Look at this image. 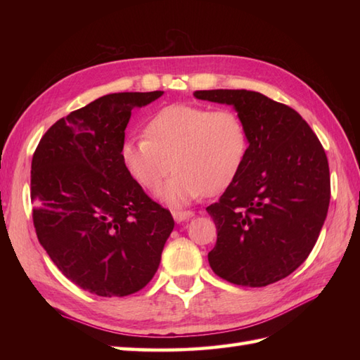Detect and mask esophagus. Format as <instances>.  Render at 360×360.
<instances>
[{
    "label": "esophagus",
    "mask_w": 360,
    "mask_h": 360,
    "mask_svg": "<svg viewBox=\"0 0 360 360\" xmlns=\"http://www.w3.org/2000/svg\"><path fill=\"white\" fill-rule=\"evenodd\" d=\"M172 215H173L176 223H181V221H186L190 217H193V212H190V210H173Z\"/></svg>",
    "instance_id": "esophagus-1"
}]
</instances>
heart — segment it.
<instances>
[{"label":"heart","instance_id":"b5f03b06","mask_svg":"<svg viewBox=\"0 0 360 360\" xmlns=\"http://www.w3.org/2000/svg\"><path fill=\"white\" fill-rule=\"evenodd\" d=\"M248 153L249 131L238 112L187 103L159 110L145 125V137L120 145L122 164L143 188L156 190L174 168L159 190L172 205L219 193L238 176Z\"/></svg>","mask_w":360,"mask_h":360}]
</instances>
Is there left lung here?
<instances>
[{
  "mask_svg": "<svg viewBox=\"0 0 360 360\" xmlns=\"http://www.w3.org/2000/svg\"><path fill=\"white\" fill-rule=\"evenodd\" d=\"M232 105L249 131L238 176L207 213L217 226L209 263L233 285L262 288L292 274L311 254L331 198L325 150L295 110L248 89L195 91Z\"/></svg>",
  "mask_w": 360,
  "mask_h": 360,
  "instance_id": "8db88e82",
  "label": "left lung"
}]
</instances>
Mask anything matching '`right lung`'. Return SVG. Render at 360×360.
Instances as JSON below:
<instances>
[{
  "instance_id": "add662e5",
  "label": "right lung",
  "mask_w": 360,
  "mask_h": 360,
  "mask_svg": "<svg viewBox=\"0 0 360 360\" xmlns=\"http://www.w3.org/2000/svg\"><path fill=\"white\" fill-rule=\"evenodd\" d=\"M164 93L98 97L57 120L30 170L34 227L66 278L101 297H125L155 277L174 221L128 174L120 145L131 110Z\"/></svg>"
}]
</instances>
